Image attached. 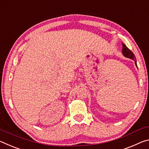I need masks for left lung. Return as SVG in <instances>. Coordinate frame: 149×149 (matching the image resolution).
<instances>
[{"mask_svg": "<svg viewBox=\"0 0 149 149\" xmlns=\"http://www.w3.org/2000/svg\"><path fill=\"white\" fill-rule=\"evenodd\" d=\"M122 53L124 57H125L127 58H131L133 61H135V64L136 65V67H137V65H136V58L135 57V55L133 53V52H131L130 49H129V48L127 47V46L124 44V43H122Z\"/></svg>", "mask_w": 149, "mask_h": 149, "instance_id": "obj_1", "label": "left lung"}]
</instances>
